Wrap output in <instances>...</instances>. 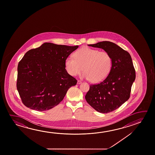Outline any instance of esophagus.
I'll return each mask as SVG.
<instances>
[{
    "mask_svg": "<svg viewBox=\"0 0 155 155\" xmlns=\"http://www.w3.org/2000/svg\"><path fill=\"white\" fill-rule=\"evenodd\" d=\"M81 81H79V80H78V81H77V84H81Z\"/></svg>",
    "mask_w": 155,
    "mask_h": 155,
    "instance_id": "34e87169",
    "label": "esophagus"
}]
</instances>
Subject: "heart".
Instances as JSON below:
<instances>
[{
    "mask_svg": "<svg viewBox=\"0 0 155 155\" xmlns=\"http://www.w3.org/2000/svg\"><path fill=\"white\" fill-rule=\"evenodd\" d=\"M112 59L109 53L97 49L83 47L76 51L74 58L65 59V66L68 73L75 76L83 70L81 77L94 83L103 81L109 74Z\"/></svg>",
    "mask_w": 155,
    "mask_h": 155,
    "instance_id": "obj_1",
    "label": "heart"
}]
</instances>
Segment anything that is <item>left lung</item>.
<instances>
[{
  "label": "left lung",
  "mask_w": 155,
  "mask_h": 155,
  "mask_svg": "<svg viewBox=\"0 0 155 155\" xmlns=\"http://www.w3.org/2000/svg\"><path fill=\"white\" fill-rule=\"evenodd\" d=\"M88 45L103 49L112 59L108 76L99 84L91 85L85 97L86 102L97 111L109 113L129 99L136 78L132 58L129 52L111 41H103Z\"/></svg>",
  "instance_id": "left-lung-1"
}]
</instances>
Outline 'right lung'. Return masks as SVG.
<instances>
[{
  "instance_id": "1",
  "label": "right lung",
  "mask_w": 155,
  "mask_h": 155,
  "mask_svg": "<svg viewBox=\"0 0 155 155\" xmlns=\"http://www.w3.org/2000/svg\"><path fill=\"white\" fill-rule=\"evenodd\" d=\"M78 48L45 43L25 54L18 64L17 88L26 107L43 111L63 101L77 82L67 72L65 61Z\"/></svg>"
}]
</instances>
